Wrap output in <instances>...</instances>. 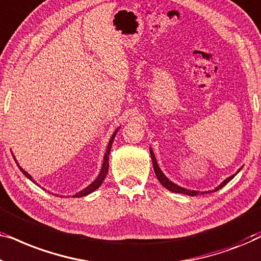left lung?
<instances>
[{"mask_svg":"<svg viewBox=\"0 0 261 261\" xmlns=\"http://www.w3.org/2000/svg\"><path fill=\"white\" fill-rule=\"evenodd\" d=\"M149 152H151V156H152V163H153V169H154V172H155V176H156V178H158V180L160 181V184L163 185L164 188H166L167 190H170V191H172V192H177V194H184V195H189V196H196V195H198L199 192L198 191H195V190H188V189H184V188H181V187H179V185H177V184H174V183H172V181H171L169 178H167L165 174L163 173V171L159 169V165L158 164H156V160H155V156H154V153H153V151H152V148H149ZM240 171V170H239ZM238 171V172H239ZM237 172V173H238ZM235 173V174H237ZM235 174H233V176H230V177H228L227 179H224L222 183H221L219 187L217 188H215V190L214 191H217V190H220L221 188H223L224 185H226L227 183H229V181L233 179V178L235 177ZM201 194H204V192H201Z\"/></svg>","mask_w":261,"mask_h":261,"instance_id":"obj_1","label":"left lung"}]
</instances>
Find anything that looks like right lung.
<instances>
[{
    "label": "right lung",
    "instance_id": "add662e5",
    "mask_svg": "<svg viewBox=\"0 0 261 261\" xmlns=\"http://www.w3.org/2000/svg\"><path fill=\"white\" fill-rule=\"evenodd\" d=\"M117 130H119V128H117V129H116L115 132H114V134L112 135V138H110L109 144H108V147H107V151H106V154H105V159H103V165H102L101 172H99L98 177L96 178V179H95L94 181H92V183H91L90 185H89V187L83 189V190L78 192V194L73 195V197H83V196H87V195H89V194H91L92 191H95L96 189H98V188L102 185L103 180H105V178H106V176H107V173H108V169H109V152H110V148H112V144H113L114 139H115V135H116V133H117ZM15 162H16V159H15ZM16 164H17V162H16ZM17 166H19V164H17ZM19 169L21 170V172H22V173L24 174V176H26V177L28 178V179H31L32 181H33V183H35L34 179H32L31 174H28V173L26 172V171H24V170L22 169V167L19 166Z\"/></svg>",
    "mask_w": 261,
    "mask_h": 261
}]
</instances>
